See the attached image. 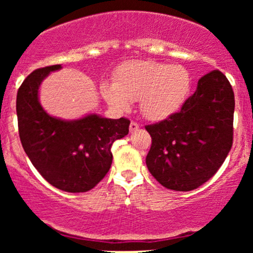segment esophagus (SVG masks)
<instances>
[{
  "label": "esophagus",
  "mask_w": 253,
  "mask_h": 253,
  "mask_svg": "<svg viewBox=\"0 0 253 253\" xmlns=\"http://www.w3.org/2000/svg\"><path fill=\"white\" fill-rule=\"evenodd\" d=\"M139 128H140V125H139L138 123H135V121H130L129 124V132H135V130H138Z\"/></svg>",
  "instance_id": "1"
}]
</instances>
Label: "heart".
<instances>
[{"label": "heart", "mask_w": 253, "mask_h": 253, "mask_svg": "<svg viewBox=\"0 0 253 253\" xmlns=\"http://www.w3.org/2000/svg\"><path fill=\"white\" fill-rule=\"evenodd\" d=\"M190 88L191 75L183 65L138 59L120 64L113 83H102L100 90L113 108L126 110L138 100L145 118L162 120L181 108Z\"/></svg>", "instance_id": "heart-1"}]
</instances>
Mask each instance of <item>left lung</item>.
<instances>
[{"label":"left lung","mask_w":253,"mask_h":253,"mask_svg":"<svg viewBox=\"0 0 253 253\" xmlns=\"http://www.w3.org/2000/svg\"><path fill=\"white\" fill-rule=\"evenodd\" d=\"M233 113L234 92L225 75L213 70L202 76L178 112L145 126L152 139L146 156L151 175L176 191L207 182L232 147Z\"/></svg>","instance_id":"obj_1"}]
</instances>
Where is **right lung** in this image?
Listing matches in <instances>:
<instances>
[{"mask_svg": "<svg viewBox=\"0 0 253 253\" xmlns=\"http://www.w3.org/2000/svg\"><path fill=\"white\" fill-rule=\"evenodd\" d=\"M62 65L37 69L26 77L16 96L19 135L26 155L50 184L68 193H84L107 175L112 145L128 134L126 118L96 114L75 121L50 117L38 100L42 81Z\"/></svg>", "mask_w": 253, "mask_h": 253, "instance_id": "add662e5", "label": "right lung"}]
</instances>
